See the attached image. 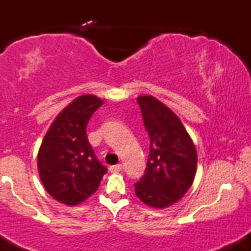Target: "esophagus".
<instances>
[{"label": "esophagus", "instance_id": "obj_1", "mask_svg": "<svg viewBox=\"0 0 251 251\" xmlns=\"http://www.w3.org/2000/svg\"><path fill=\"white\" fill-rule=\"evenodd\" d=\"M123 170V165L122 164H117V165H113L109 168V171L113 172V174H117V172H120Z\"/></svg>", "mask_w": 251, "mask_h": 251}]
</instances>
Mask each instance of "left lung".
<instances>
[{"instance_id":"8db88e82","label":"left lung","mask_w":251,"mask_h":251,"mask_svg":"<svg viewBox=\"0 0 251 251\" xmlns=\"http://www.w3.org/2000/svg\"><path fill=\"white\" fill-rule=\"evenodd\" d=\"M150 137L148 166L134 184L135 195L146 205L164 209L188 192L197 169V151L180 119L151 96L137 98Z\"/></svg>"}]
</instances>
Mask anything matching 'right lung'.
I'll return each instance as SVG.
<instances>
[{
	"mask_svg": "<svg viewBox=\"0 0 251 251\" xmlns=\"http://www.w3.org/2000/svg\"><path fill=\"white\" fill-rule=\"evenodd\" d=\"M102 99L83 94L55 118L37 153V170L43 186L54 200L77 205L99 188L107 169L98 160L86 127Z\"/></svg>",
	"mask_w": 251,
	"mask_h": 251,
	"instance_id": "add662e5",
	"label": "right lung"
}]
</instances>
